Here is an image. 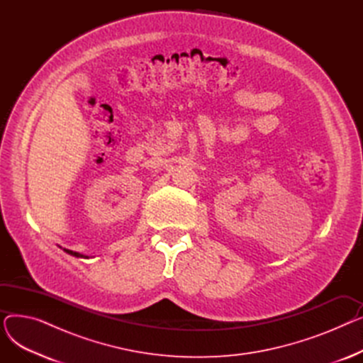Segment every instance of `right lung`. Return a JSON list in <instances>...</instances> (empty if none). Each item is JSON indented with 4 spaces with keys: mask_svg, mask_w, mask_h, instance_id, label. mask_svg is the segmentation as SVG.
<instances>
[{
    "mask_svg": "<svg viewBox=\"0 0 363 363\" xmlns=\"http://www.w3.org/2000/svg\"><path fill=\"white\" fill-rule=\"evenodd\" d=\"M67 255H72V256H74V257H84V259H88V256H85V255H81V253H78V252H73V250H67V249H63Z\"/></svg>",
    "mask_w": 363,
    "mask_h": 363,
    "instance_id": "right-lung-1",
    "label": "right lung"
}]
</instances>
